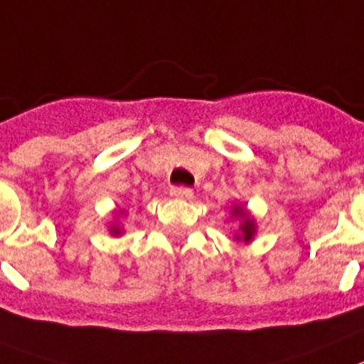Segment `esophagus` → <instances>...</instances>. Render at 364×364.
Returning a JSON list of instances; mask_svg holds the SVG:
<instances>
[{"instance_id":"34e87169","label":"esophagus","mask_w":364,"mask_h":364,"mask_svg":"<svg viewBox=\"0 0 364 364\" xmlns=\"http://www.w3.org/2000/svg\"><path fill=\"white\" fill-rule=\"evenodd\" d=\"M171 195H173L175 199L189 200V199H193V189H189V188H173V189H171Z\"/></svg>"}]
</instances>
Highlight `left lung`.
<instances>
[{
    "label": "left lung",
    "instance_id": "left-lung-1",
    "mask_svg": "<svg viewBox=\"0 0 364 364\" xmlns=\"http://www.w3.org/2000/svg\"><path fill=\"white\" fill-rule=\"evenodd\" d=\"M230 215L240 221V229L236 232V236H234V240L245 243L253 242L255 236H257V219L245 208V204H234L232 210H230Z\"/></svg>",
    "mask_w": 364,
    "mask_h": 364
}]
</instances>
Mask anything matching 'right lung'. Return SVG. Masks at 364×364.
<instances>
[{
  "label": "right lung",
  "mask_w": 364,
  "mask_h": 364,
  "mask_svg": "<svg viewBox=\"0 0 364 364\" xmlns=\"http://www.w3.org/2000/svg\"><path fill=\"white\" fill-rule=\"evenodd\" d=\"M122 214H124L122 210H115V212H113V215H115L117 219H113V221L109 223V227H107V230H109L111 236H121V234L124 232V229H122V223H119V218H121Z\"/></svg>",
  "instance_id": "obj_1"
}]
</instances>
